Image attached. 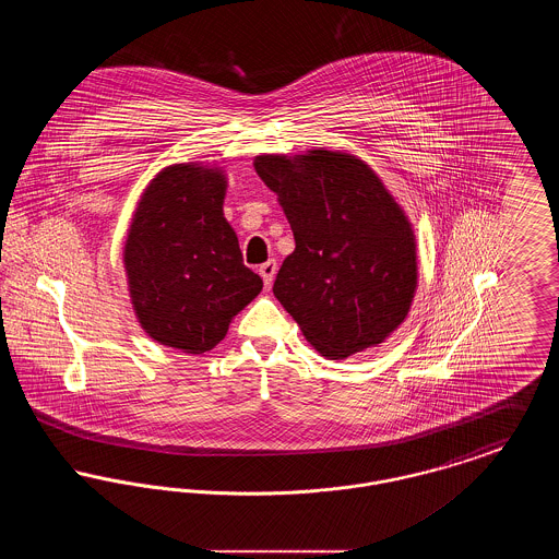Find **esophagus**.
Instances as JSON below:
<instances>
[{"instance_id": "1", "label": "esophagus", "mask_w": 559, "mask_h": 559, "mask_svg": "<svg viewBox=\"0 0 559 559\" xmlns=\"http://www.w3.org/2000/svg\"><path fill=\"white\" fill-rule=\"evenodd\" d=\"M260 276L264 278V285L270 287L272 281H274V276H276V262H274V260H267L266 264H262V266H260Z\"/></svg>"}]
</instances>
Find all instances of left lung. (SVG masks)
<instances>
[{"mask_svg":"<svg viewBox=\"0 0 559 559\" xmlns=\"http://www.w3.org/2000/svg\"><path fill=\"white\" fill-rule=\"evenodd\" d=\"M295 237L274 295L320 356L342 360L383 344L411 312L417 239L371 165L347 151L258 155Z\"/></svg>","mask_w":559,"mask_h":559,"instance_id":"obj_1","label":"left lung"}]
</instances>
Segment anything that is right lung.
I'll list each match as a JSON object with an SVG mask.
<instances>
[{
	"instance_id": "right-lung-1",
	"label": "right lung",
	"mask_w": 559,
	"mask_h": 559,
	"mask_svg": "<svg viewBox=\"0 0 559 559\" xmlns=\"http://www.w3.org/2000/svg\"><path fill=\"white\" fill-rule=\"evenodd\" d=\"M226 188L224 167L174 163L135 203L123 267L133 314L160 346L210 352L264 287L224 217Z\"/></svg>"
}]
</instances>
